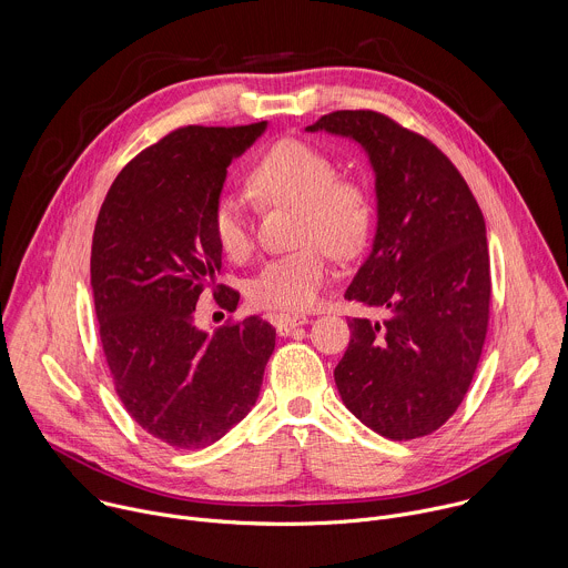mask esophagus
Returning <instances> with one entry per match:
<instances>
[{
  "mask_svg": "<svg viewBox=\"0 0 568 568\" xmlns=\"http://www.w3.org/2000/svg\"><path fill=\"white\" fill-rule=\"evenodd\" d=\"M272 321L276 325V332L281 336H287L292 334L298 325H305L307 323V316H290V314H272Z\"/></svg>",
  "mask_w": 568,
  "mask_h": 568,
  "instance_id": "34e87169",
  "label": "esophagus"
}]
</instances>
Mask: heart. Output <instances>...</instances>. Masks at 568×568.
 I'll return each mask as SVG.
<instances>
[{"instance_id":"b5f03b06","label":"heart","mask_w":568,"mask_h":568,"mask_svg":"<svg viewBox=\"0 0 568 568\" xmlns=\"http://www.w3.org/2000/svg\"><path fill=\"white\" fill-rule=\"evenodd\" d=\"M250 194L263 205L298 210V250L270 258L247 283L254 305L281 312L310 310L327 285L329 254L356 256L369 236L372 201L367 189L338 175L336 160L323 149L283 138L263 151L247 171ZM210 230L230 261H245L254 247L247 207L232 196L212 207Z\"/></svg>"}]
</instances>
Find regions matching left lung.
Masks as SVG:
<instances>
[{
    "label": "left lung",
    "instance_id": "left-lung-1",
    "mask_svg": "<svg viewBox=\"0 0 568 568\" xmlns=\"http://www.w3.org/2000/svg\"><path fill=\"white\" fill-rule=\"evenodd\" d=\"M321 129L356 140L376 173L379 223L345 298L388 310L382 323L349 321L338 395L386 439L426 437L462 406L488 332L481 210L448 155L390 115L332 111L307 126Z\"/></svg>",
    "mask_w": 568,
    "mask_h": 568
}]
</instances>
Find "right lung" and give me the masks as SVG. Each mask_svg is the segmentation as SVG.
<instances>
[{"mask_svg":"<svg viewBox=\"0 0 568 568\" xmlns=\"http://www.w3.org/2000/svg\"><path fill=\"white\" fill-rule=\"evenodd\" d=\"M265 124L173 129L115 175L95 221L91 287L115 393L173 448H205L234 428L256 404L276 345L258 316L214 334L194 325L207 287L223 310L239 305V292L214 283L223 263L210 216L227 166Z\"/></svg>","mask_w":568,"mask_h":568,"instance_id":"obj_1","label":"right lung"}]
</instances>
